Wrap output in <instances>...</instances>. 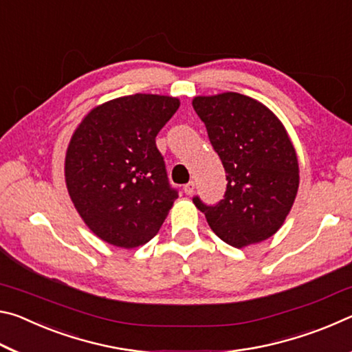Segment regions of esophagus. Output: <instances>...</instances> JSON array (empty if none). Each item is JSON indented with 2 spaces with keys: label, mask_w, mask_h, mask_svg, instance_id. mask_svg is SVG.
Here are the masks:
<instances>
[{
  "label": "esophagus",
  "mask_w": 352,
  "mask_h": 352,
  "mask_svg": "<svg viewBox=\"0 0 352 352\" xmlns=\"http://www.w3.org/2000/svg\"><path fill=\"white\" fill-rule=\"evenodd\" d=\"M194 189H195V183L194 182H189V183H186L183 186V190H184V194L186 195H190L194 192Z\"/></svg>",
  "instance_id": "1"
}]
</instances>
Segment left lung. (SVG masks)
Returning a JSON list of instances; mask_svg holds the SVG:
<instances>
[{"mask_svg":"<svg viewBox=\"0 0 352 352\" xmlns=\"http://www.w3.org/2000/svg\"><path fill=\"white\" fill-rule=\"evenodd\" d=\"M192 107L226 172L217 205L194 204L223 242L236 248L269 239L294 205L300 169L281 121L256 99L239 93L197 96Z\"/></svg>","mask_w":352,"mask_h":352,"instance_id":"left-lung-1","label":"left lung"}]
</instances>
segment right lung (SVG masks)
Instances as JSON below:
<instances>
[{"label":"right lung","instance_id":"obj_1","mask_svg":"<svg viewBox=\"0 0 352 352\" xmlns=\"http://www.w3.org/2000/svg\"><path fill=\"white\" fill-rule=\"evenodd\" d=\"M178 107L177 98L160 94L113 99L88 113L69 141V197L88 228L111 245H144L178 197L155 142Z\"/></svg>","mask_w":352,"mask_h":352}]
</instances>
